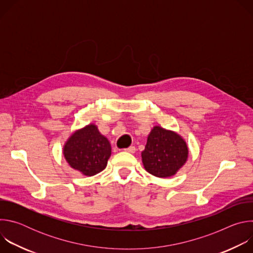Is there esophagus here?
<instances>
[{
    "label": "esophagus",
    "mask_w": 253,
    "mask_h": 253,
    "mask_svg": "<svg viewBox=\"0 0 253 253\" xmlns=\"http://www.w3.org/2000/svg\"><path fill=\"white\" fill-rule=\"evenodd\" d=\"M125 151H126V152H128V153H135L136 148H135L134 146H130V147L126 148V149H125Z\"/></svg>",
    "instance_id": "esophagus-1"
}]
</instances>
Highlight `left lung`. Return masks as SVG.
<instances>
[{
  "label": "left lung",
  "instance_id": "obj_1",
  "mask_svg": "<svg viewBox=\"0 0 253 253\" xmlns=\"http://www.w3.org/2000/svg\"><path fill=\"white\" fill-rule=\"evenodd\" d=\"M144 168L150 174L166 178L176 174L188 158L185 140L177 133L155 126L141 153Z\"/></svg>",
  "mask_w": 253,
  "mask_h": 253
}]
</instances>
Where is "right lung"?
Segmentation results:
<instances>
[{"label": "right lung", "instance_id": "obj_1", "mask_svg": "<svg viewBox=\"0 0 253 253\" xmlns=\"http://www.w3.org/2000/svg\"><path fill=\"white\" fill-rule=\"evenodd\" d=\"M63 153L72 168L85 176H93L106 168L111 145L96 125L89 124L69 137Z\"/></svg>", "mask_w": 253, "mask_h": 253}]
</instances>
